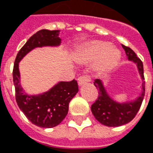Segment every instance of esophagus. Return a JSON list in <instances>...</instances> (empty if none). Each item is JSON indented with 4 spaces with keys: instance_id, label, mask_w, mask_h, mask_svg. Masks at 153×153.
I'll use <instances>...</instances> for the list:
<instances>
[{
    "instance_id": "esophagus-1",
    "label": "esophagus",
    "mask_w": 153,
    "mask_h": 153,
    "mask_svg": "<svg viewBox=\"0 0 153 153\" xmlns=\"http://www.w3.org/2000/svg\"><path fill=\"white\" fill-rule=\"evenodd\" d=\"M90 81H91L90 77L87 76H80V77L78 78V85H79V86H82L88 83V82H89Z\"/></svg>"
}]
</instances>
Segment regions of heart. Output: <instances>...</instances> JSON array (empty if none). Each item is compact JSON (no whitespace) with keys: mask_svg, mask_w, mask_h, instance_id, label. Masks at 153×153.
<instances>
[{"mask_svg":"<svg viewBox=\"0 0 153 153\" xmlns=\"http://www.w3.org/2000/svg\"><path fill=\"white\" fill-rule=\"evenodd\" d=\"M120 59L119 51L114 46L102 40H91L78 48L76 61L81 64L94 63L95 69L100 72L111 69Z\"/></svg>","mask_w":153,"mask_h":153,"instance_id":"obj_1","label":"heart"}]
</instances>
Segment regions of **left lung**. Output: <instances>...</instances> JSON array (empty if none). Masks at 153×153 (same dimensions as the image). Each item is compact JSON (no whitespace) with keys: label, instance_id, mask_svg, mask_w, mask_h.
<instances>
[{"label":"left lung","instance_id":"left-lung-1","mask_svg":"<svg viewBox=\"0 0 153 153\" xmlns=\"http://www.w3.org/2000/svg\"><path fill=\"white\" fill-rule=\"evenodd\" d=\"M124 49L127 59L136 64L138 71L143 80L142 92L140 97L134 102L119 103L111 98L103 85L102 81L96 79L94 85L98 90V97L91 105L92 113L97 121L107 127H119L128 123L132 120L140 110L145 94V81L143 76V63L136 54L128 47L122 45Z\"/></svg>","mask_w":153,"mask_h":153}]
</instances>
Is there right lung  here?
Listing matches in <instances>:
<instances>
[{"instance_id": "1", "label": "right lung", "mask_w": 153, "mask_h": 153, "mask_svg": "<svg viewBox=\"0 0 153 153\" xmlns=\"http://www.w3.org/2000/svg\"><path fill=\"white\" fill-rule=\"evenodd\" d=\"M59 30H41L30 38L16 56L13 70V80L15 86L16 102L18 107L32 123L43 128L59 125L66 117L68 105L78 92L76 80L60 81L50 90L39 95H28L20 85L19 62L26 54L35 48L59 46L61 39Z\"/></svg>"}]
</instances>
